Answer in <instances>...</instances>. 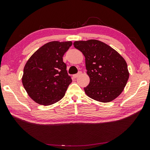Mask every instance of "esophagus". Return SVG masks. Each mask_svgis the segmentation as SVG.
Returning a JSON list of instances; mask_svg holds the SVG:
<instances>
[{"label": "esophagus", "mask_w": 150, "mask_h": 150, "mask_svg": "<svg viewBox=\"0 0 150 150\" xmlns=\"http://www.w3.org/2000/svg\"><path fill=\"white\" fill-rule=\"evenodd\" d=\"M81 74H82V72H81V71H79V72L77 74H75V75H73V78H75V79H76V78H77L79 76V75H81Z\"/></svg>", "instance_id": "1"}]
</instances>
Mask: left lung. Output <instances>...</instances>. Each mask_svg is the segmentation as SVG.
<instances>
[{"label":"left lung","mask_w":150,"mask_h":150,"mask_svg":"<svg viewBox=\"0 0 150 150\" xmlns=\"http://www.w3.org/2000/svg\"><path fill=\"white\" fill-rule=\"evenodd\" d=\"M73 45L85 57L87 74L90 78L84 88L88 97L108 103L120 95L129 78L128 65L124 57L99 40L75 41Z\"/></svg>","instance_id":"8db88e82"}]
</instances>
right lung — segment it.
Listing matches in <instances>:
<instances>
[{
	"label": "right lung",
	"mask_w": 150,
	"mask_h": 150,
	"mask_svg": "<svg viewBox=\"0 0 150 150\" xmlns=\"http://www.w3.org/2000/svg\"><path fill=\"white\" fill-rule=\"evenodd\" d=\"M71 45V41L48 42L27 61L22 82L34 102L48 106L64 96L72 80L67 74L63 56Z\"/></svg>",
	"instance_id": "1"
}]
</instances>
